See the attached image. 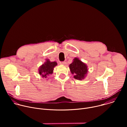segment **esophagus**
I'll use <instances>...</instances> for the list:
<instances>
[{"label":"esophagus","instance_id":"1","mask_svg":"<svg viewBox=\"0 0 127 127\" xmlns=\"http://www.w3.org/2000/svg\"><path fill=\"white\" fill-rule=\"evenodd\" d=\"M60 65H65L66 64V62H60Z\"/></svg>","mask_w":127,"mask_h":127}]
</instances>
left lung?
<instances>
[{
  "mask_svg": "<svg viewBox=\"0 0 127 127\" xmlns=\"http://www.w3.org/2000/svg\"><path fill=\"white\" fill-rule=\"evenodd\" d=\"M69 68L73 77L79 80L85 78L88 71L87 65L77 57L73 59V62L69 65Z\"/></svg>",
  "mask_w": 127,
  "mask_h": 127,
  "instance_id": "left-lung-1",
  "label": "left lung"
}]
</instances>
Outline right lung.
Here are the masks:
<instances>
[{
  "instance_id": "obj_1",
  "label": "right lung",
  "mask_w": 127,
  "mask_h": 127,
  "mask_svg": "<svg viewBox=\"0 0 127 127\" xmlns=\"http://www.w3.org/2000/svg\"><path fill=\"white\" fill-rule=\"evenodd\" d=\"M57 65L56 62H51L46 59V61L39 68V73L44 78H47L50 75L53 73L54 68Z\"/></svg>"
}]
</instances>
